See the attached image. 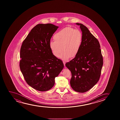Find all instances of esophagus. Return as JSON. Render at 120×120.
I'll return each mask as SVG.
<instances>
[{
    "label": "esophagus",
    "instance_id": "34e87169",
    "mask_svg": "<svg viewBox=\"0 0 120 120\" xmlns=\"http://www.w3.org/2000/svg\"><path fill=\"white\" fill-rule=\"evenodd\" d=\"M63 63H64V66H65V67H66V66H65V64H66V62H65V61H63Z\"/></svg>",
    "mask_w": 120,
    "mask_h": 120
}]
</instances>
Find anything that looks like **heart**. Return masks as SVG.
I'll return each instance as SVG.
<instances>
[{"instance_id": "obj_1", "label": "heart", "mask_w": 120, "mask_h": 120, "mask_svg": "<svg viewBox=\"0 0 120 120\" xmlns=\"http://www.w3.org/2000/svg\"><path fill=\"white\" fill-rule=\"evenodd\" d=\"M53 39L54 41H50L49 44L52 54L58 57L62 50L60 57L66 60L70 57H75L78 54L83 42V35L79 30L66 27L54 34Z\"/></svg>"}]
</instances>
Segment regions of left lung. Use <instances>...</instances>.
I'll list each match as a JSON object with an SVG mask.
<instances>
[{
  "label": "left lung",
  "instance_id": "1",
  "mask_svg": "<svg viewBox=\"0 0 120 120\" xmlns=\"http://www.w3.org/2000/svg\"><path fill=\"white\" fill-rule=\"evenodd\" d=\"M83 42L80 50L66 66L72 74L70 84L74 90L84 93L89 90L100 78L103 59L98 41L88 29L81 23Z\"/></svg>",
  "mask_w": 120,
  "mask_h": 120
}]
</instances>
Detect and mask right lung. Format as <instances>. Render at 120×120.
<instances>
[{"label": "right lung", "mask_w": 120, "mask_h": 120, "mask_svg": "<svg viewBox=\"0 0 120 120\" xmlns=\"http://www.w3.org/2000/svg\"><path fill=\"white\" fill-rule=\"evenodd\" d=\"M58 27L50 23L38 24L22 45L20 69L27 84L36 90L50 89L64 67L62 61L52 54L49 48L51 37Z\"/></svg>", "instance_id": "right-lung-1"}]
</instances>
